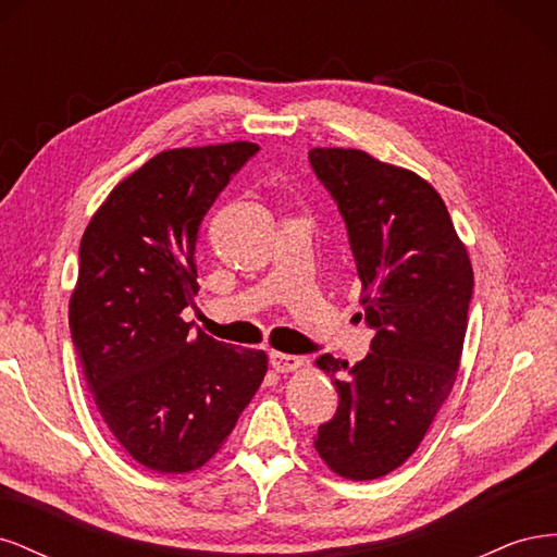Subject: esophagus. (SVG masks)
Listing matches in <instances>:
<instances>
[{"mask_svg":"<svg viewBox=\"0 0 557 557\" xmlns=\"http://www.w3.org/2000/svg\"><path fill=\"white\" fill-rule=\"evenodd\" d=\"M269 362H272V367L276 369L278 374H290V372H297V369L305 364V358L272 350V352H269Z\"/></svg>","mask_w":557,"mask_h":557,"instance_id":"obj_1","label":"esophagus"}]
</instances>
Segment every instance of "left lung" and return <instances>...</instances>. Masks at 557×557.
I'll return each instance as SVG.
<instances>
[{"instance_id": "obj_1", "label": "left lung", "mask_w": 557, "mask_h": 557, "mask_svg": "<svg viewBox=\"0 0 557 557\" xmlns=\"http://www.w3.org/2000/svg\"><path fill=\"white\" fill-rule=\"evenodd\" d=\"M309 160L346 221L360 305L376 330L362 362L315 360L339 409L313 446L334 474L372 481L411 458L453 391L474 269L423 176L358 148H311Z\"/></svg>"}]
</instances>
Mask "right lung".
Instances as JSON below:
<instances>
[{
	"instance_id": "1",
	"label": "right lung",
	"mask_w": 557,
	"mask_h": 557,
	"mask_svg": "<svg viewBox=\"0 0 557 557\" xmlns=\"http://www.w3.org/2000/svg\"><path fill=\"white\" fill-rule=\"evenodd\" d=\"M258 144L162 150L125 176L83 232L70 330L107 428L158 474L205 467L267 374V352L193 332L201 218Z\"/></svg>"
}]
</instances>
